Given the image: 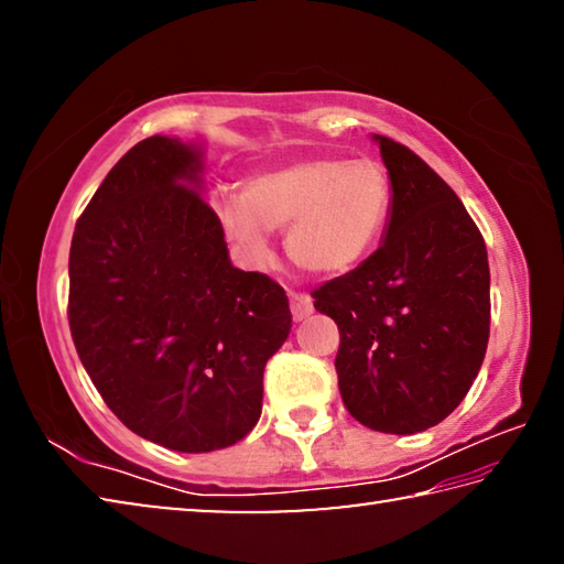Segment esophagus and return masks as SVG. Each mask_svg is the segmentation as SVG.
<instances>
[{
	"mask_svg": "<svg viewBox=\"0 0 564 564\" xmlns=\"http://www.w3.org/2000/svg\"><path fill=\"white\" fill-rule=\"evenodd\" d=\"M291 313L293 321H305L313 313V299L305 293H291Z\"/></svg>",
	"mask_w": 564,
	"mask_h": 564,
	"instance_id": "34e87169",
	"label": "esophagus"
}]
</instances>
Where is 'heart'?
<instances>
[{
  "mask_svg": "<svg viewBox=\"0 0 564 564\" xmlns=\"http://www.w3.org/2000/svg\"><path fill=\"white\" fill-rule=\"evenodd\" d=\"M226 236L248 261L271 256V231L311 275H343L373 253L393 212V178L376 159L308 156L248 176L241 194L216 198Z\"/></svg>",
  "mask_w": 564,
  "mask_h": 564,
  "instance_id": "heart-1",
  "label": "heart"
}]
</instances>
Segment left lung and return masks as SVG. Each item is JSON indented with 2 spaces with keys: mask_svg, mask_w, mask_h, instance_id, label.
<instances>
[{
  "mask_svg": "<svg viewBox=\"0 0 564 564\" xmlns=\"http://www.w3.org/2000/svg\"><path fill=\"white\" fill-rule=\"evenodd\" d=\"M393 178L378 251L313 291L338 323L336 373L370 431L413 435L467 395L490 338L488 251L460 198L423 159L373 133Z\"/></svg>",
  "mask_w": 564,
  "mask_h": 564,
  "instance_id": "8db88e82",
  "label": "left lung"
}]
</instances>
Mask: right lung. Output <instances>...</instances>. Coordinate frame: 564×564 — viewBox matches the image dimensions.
<instances>
[{
  "label": "right lung",
  "mask_w": 564,
  "mask_h": 564,
  "mask_svg": "<svg viewBox=\"0 0 564 564\" xmlns=\"http://www.w3.org/2000/svg\"><path fill=\"white\" fill-rule=\"evenodd\" d=\"M204 149L149 137L119 159L74 228L69 328L123 425L176 453L241 441L263 368L291 333L285 291L236 269L204 202Z\"/></svg>",
  "instance_id": "right-lung-1"
}]
</instances>
